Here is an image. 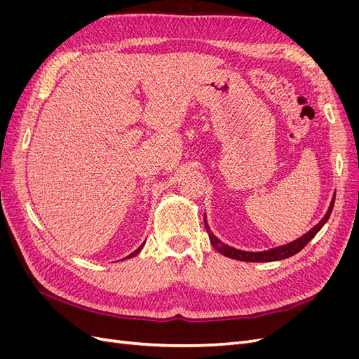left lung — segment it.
Wrapping results in <instances>:
<instances>
[{
	"instance_id": "left-lung-1",
	"label": "left lung",
	"mask_w": 359,
	"mask_h": 359,
	"mask_svg": "<svg viewBox=\"0 0 359 359\" xmlns=\"http://www.w3.org/2000/svg\"><path fill=\"white\" fill-rule=\"evenodd\" d=\"M334 201H335V194H332V199L330 202L328 211L325 212V215L322 217V220L316 226H313L307 233H304L302 236L297 238V240H293L287 244L278 245V247H274V248H268V250H264V252H245V250H240V248H235V247L224 244L211 231L208 222H206V214H203L205 229L210 235V241H211L212 247L217 250V252L222 253L226 257H231V259H235V260H243V262H274V260H283V259H287L293 255L299 253L301 250L306 247L314 236H316V233L322 229L325 223H327L328 219H330V215H331L332 208H334Z\"/></svg>"
}]
</instances>
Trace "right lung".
<instances>
[{
  "label": "right lung",
  "mask_w": 359,
  "mask_h": 359,
  "mask_svg": "<svg viewBox=\"0 0 359 359\" xmlns=\"http://www.w3.org/2000/svg\"><path fill=\"white\" fill-rule=\"evenodd\" d=\"M144 245H145V241H144V244H142V245H139V248H136L133 253H130V255H128L126 259H130V257H135V256H137V255H139V252H140V250L144 248Z\"/></svg>",
  "instance_id": "obj_1"
}]
</instances>
